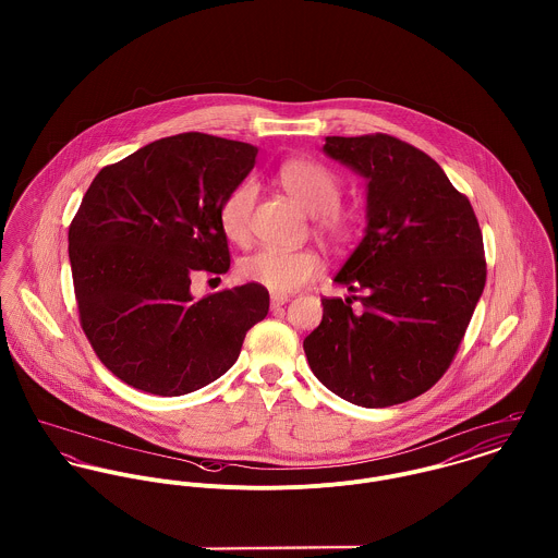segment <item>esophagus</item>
<instances>
[{
    "mask_svg": "<svg viewBox=\"0 0 558 558\" xmlns=\"http://www.w3.org/2000/svg\"><path fill=\"white\" fill-rule=\"evenodd\" d=\"M288 301H290V296H288V294H270V307H272V310H277V307L286 305Z\"/></svg>",
    "mask_w": 558,
    "mask_h": 558,
    "instance_id": "1",
    "label": "esophagus"
}]
</instances>
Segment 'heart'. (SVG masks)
Returning a JSON list of instances; mask_svg holds the SVG:
<instances>
[{"label": "heart", "mask_w": 558, "mask_h": 558, "mask_svg": "<svg viewBox=\"0 0 558 558\" xmlns=\"http://www.w3.org/2000/svg\"><path fill=\"white\" fill-rule=\"evenodd\" d=\"M277 180L303 210L316 217V228L322 236L332 242L350 239L354 221L339 208L341 186L330 169L316 160H286L277 171ZM255 195V184L251 180H242L219 206L221 230L232 242L244 244L248 240ZM318 270L319 257L312 248L279 251L266 246L242 257L239 264L240 277L244 281L257 283L275 294L296 292L310 283Z\"/></svg>", "instance_id": "heart-1"}]
</instances>
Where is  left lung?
I'll return each instance as SVG.
<instances>
[{
	"instance_id": "obj_1",
	"label": "left lung",
	"mask_w": 558,
	"mask_h": 558,
	"mask_svg": "<svg viewBox=\"0 0 558 558\" xmlns=\"http://www.w3.org/2000/svg\"><path fill=\"white\" fill-rule=\"evenodd\" d=\"M324 153L367 180V230L335 277L352 296L322 299L303 348L335 396L403 403L445 376L477 307L487 272L477 217L442 167L398 137H326Z\"/></svg>"
}]
</instances>
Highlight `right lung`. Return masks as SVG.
Wrapping results in <instances>:
<instances>
[{
  "label": "right lung",
  "mask_w": 558,
  "mask_h": 558,
  "mask_svg": "<svg viewBox=\"0 0 558 558\" xmlns=\"http://www.w3.org/2000/svg\"><path fill=\"white\" fill-rule=\"evenodd\" d=\"M255 155L251 144L180 133L102 167L85 191L69 228L81 328L129 387L193 393L236 363L246 330L266 318L257 283L191 296L197 272L230 268L219 206Z\"/></svg>",
  "instance_id": "right-lung-1"
}]
</instances>
